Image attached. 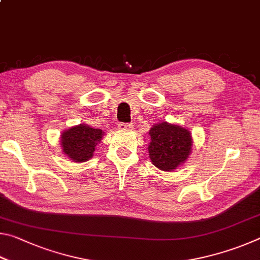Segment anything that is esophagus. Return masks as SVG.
<instances>
[{"label": "esophagus", "mask_w": 260, "mask_h": 260, "mask_svg": "<svg viewBox=\"0 0 260 260\" xmlns=\"http://www.w3.org/2000/svg\"><path fill=\"white\" fill-rule=\"evenodd\" d=\"M133 125L132 124H126V122H120V124H118V128L120 131H131L133 129Z\"/></svg>", "instance_id": "esophagus-1"}]
</instances>
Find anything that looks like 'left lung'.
<instances>
[{
	"instance_id": "left-lung-1",
	"label": "left lung",
	"mask_w": 260,
	"mask_h": 260,
	"mask_svg": "<svg viewBox=\"0 0 260 260\" xmlns=\"http://www.w3.org/2000/svg\"><path fill=\"white\" fill-rule=\"evenodd\" d=\"M149 157L157 169L171 172L182 165L191 152V133L184 127L167 121L153 125L150 131Z\"/></svg>"
}]
</instances>
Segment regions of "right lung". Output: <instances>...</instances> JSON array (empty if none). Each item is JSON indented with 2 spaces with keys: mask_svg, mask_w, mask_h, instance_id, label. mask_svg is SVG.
Masks as SVG:
<instances>
[{
  "mask_svg": "<svg viewBox=\"0 0 260 260\" xmlns=\"http://www.w3.org/2000/svg\"><path fill=\"white\" fill-rule=\"evenodd\" d=\"M104 135L99 128H91L86 124L73 126L60 135V147L73 161L82 162L94 156L95 147Z\"/></svg>",
  "mask_w": 260,
  "mask_h": 260,
  "instance_id": "add662e5",
  "label": "right lung"
}]
</instances>
